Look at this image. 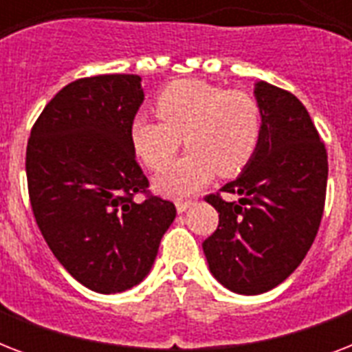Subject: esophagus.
I'll return each instance as SVG.
<instances>
[{
  "label": "esophagus",
  "instance_id": "1",
  "mask_svg": "<svg viewBox=\"0 0 352 352\" xmlns=\"http://www.w3.org/2000/svg\"><path fill=\"white\" fill-rule=\"evenodd\" d=\"M192 204H193L192 201H177L175 208H177V212H179V214H182V212H186V210L190 208Z\"/></svg>",
  "mask_w": 352,
  "mask_h": 352
}]
</instances>
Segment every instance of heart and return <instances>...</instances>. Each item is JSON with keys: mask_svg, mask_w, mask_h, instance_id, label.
Instances as JSON below:
<instances>
[{"mask_svg": "<svg viewBox=\"0 0 352 352\" xmlns=\"http://www.w3.org/2000/svg\"><path fill=\"white\" fill-rule=\"evenodd\" d=\"M155 109L161 120L137 115L129 124V140L149 170H160L184 138L190 151L155 177V190L168 197L192 195L217 171L239 173L259 146L261 109L245 91L181 80L160 91Z\"/></svg>", "mask_w": 352, "mask_h": 352, "instance_id": "b5f03b06", "label": "heart"}]
</instances>
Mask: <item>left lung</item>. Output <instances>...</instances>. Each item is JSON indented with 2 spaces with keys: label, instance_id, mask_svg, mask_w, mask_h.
Returning a JSON list of instances; mask_svg holds the SVG:
<instances>
[{
  "label": "left lung",
  "instance_id": "obj_1",
  "mask_svg": "<svg viewBox=\"0 0 352 352\" xmlns=\"http://www.w3.org/2000/svg\"><path fill=\"white\" fill-rule=\"evenodd\" d=\"M261 138L252 160L208 195L219 226L203 243L212 276L232 292L263 294L283 283L314 243L325 206L327 151L311 115L292 93L254 85Z\"/></svg>",
  "mask_w": 352,
  "mask_h": 352
}]
</instances>
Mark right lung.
<instances>
[{"mask_svg":"<svg viewBox=\"0 0 352 352\" xmlns=\"http://www.w3.org/2000/svg\"><path fill=\"white\" fill-rule=\"evenodd\" d=\"M138 74L65 85L27 144L30 206L43 239L76 281L100 294L138 285L153 267L175 204L144 193L129 124L144 102Z\"/></svg>","mask_w":352,"mask_h":352,"instance_id":"add662e5","label":"right lung"}]
</instances>
